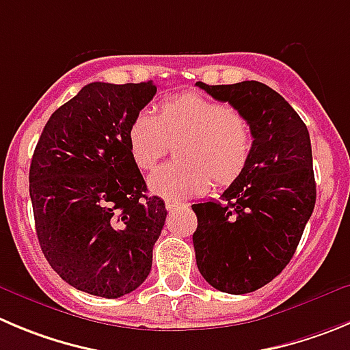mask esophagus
<instances>
[{
	"label": "esophagus",
	"mask_w": 350,
	"mask_h": 350,
	"mask_svg": "<svg viewBox=\"0 0 350 350\" xmlns=\"http://www.w3.org/2000/svg\"><path fill=\"white\" fill-rule=\"evenodd\" d=\"M176 207H181V204L176 200H165V208H167V211H172V208Z\"/></svg>",
	"instance_id": "obj_1"
}]
</instances>
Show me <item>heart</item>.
Here are the masks:
<instances>
[{"label":"heart","mask_w":350,"mask_h":350,"mask_svg":"<svg viewBox=\"0 0 350 350\" xmlns=\"http://www.w3.org/2000/svg\"><path fill=\"white\" fill-rule=\"evenodd\" d=\"M131 160L139 171H152L176 143L178 160L157 169L150 190L165 198L202 195L211 178L230 186L243 174L252 155L254 135L243 113L197 91L164 98L157 116L143 109L131 119L126 133Z\"/></svg>","instance_id":"b5f03b06"}]
</instances>
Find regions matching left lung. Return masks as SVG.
I'll list each match as a JSON object with an SVG mask.
<instances>
[{"mask_svg": "<svg viewBox=\"0 0 350 350\" xmlns=\"http://www.w3.org/2000/svg\"><path fill=\"white\" fill-rule=\"evenodd\" d=\"M197 86L228 101L252 127L249 164L223 202L191 205L198 271L214 288L241 295L276 278L295 254L316 204L311 139L299 113L266 84Z\"/></svg>", "mask_w": 350, "mask_h": 350, "instance_id": "left-lung-1", "label": "left lung"}]
</instances>
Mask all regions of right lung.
Masks as SVG:
<instances>
[{
  "instance_id": "obj_1",
  "label": "right lung",
  "mask_w": 350,
  "mask_h": 350,
  "mask_svg": "<svg viewBox=\"0 0 350 350\" xmlns=\"http://www.w3.org/2000/svg\"><path fill=\"white\" fill-rule=\"evenodd\" d=\"M148 83H91L55 110L36 145L29 193L41 250L64 282L117 299L138 288L165 223L126 133L155 96Z\"/></svg>"
}]
</instances>
